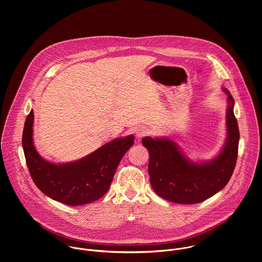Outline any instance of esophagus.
Returning <instances> with one entry per match:
<instances>
[{
    "label": "esophagus",
    "instance_id": "obj_1",
    "mask_svg": "<svg viewBox=\"0 0 262 262\" xmlns=\"http://www.w3.org/2000/svg\"><path fill=\"white\" fill-rule=\"evenodd\" d=\"M148 133H149V130L146 127L141 126L136 129V137L137 138H142V137L148 135Z\"/></svg>",
    "mask_w": 262,
    "mask_h": 262
}]
</instances>
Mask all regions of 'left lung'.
<instances>
[{
    "label": "left lung",
    "instance_id": "1",
    "mask_svg": "<svg viewBox=\"0 0 262 262\" xmlns=\"http://www.w3.org/2000/svg\"><path fill=\"white\" fill-rule=\"evenodd\" d=\"M223 91L228 95L227 138L213 159L192 161L166 137L142 139L149 152L150 184L160 198L177 204H198L220 191L230 181L238 156L240 134L233 111L234 99L227 89Z\"/></svg>",
    "mask_w": 262,
    "mask_h": 262
}]
</instances>
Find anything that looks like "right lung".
I'll return each instance as SVG.
<instances>
[{
  "label": "right lung",
  "mask_w": 262,
  "mask_h": 262,
  "mask_svg": "<svg viewBox=\"0 0 262 262\" xmlns=\"http://www.w3.org/2000/svg\"><path fill=\"white\" fill-rule=\"evenodd\" d=\"M33 123L31 110L22 136L29 172L44 194L69 206H80L102 198L111 186L122 157L134 143L133 135L119 137L78 160L56 164L38 153L33 142Z\"/></svg>",
  "instance_id": "1"
}]
</instances>
